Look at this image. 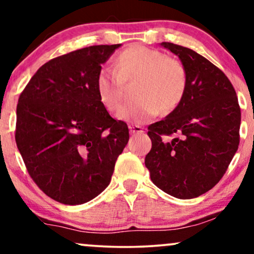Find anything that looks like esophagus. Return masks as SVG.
<instances>
[{
  "label": "esophagus",
  "mask_w": 254,
  "mask_h": 254,
  "mask_svg": "<svg viewBox=\"0 0 254 254\" xmlns=\"http://www.w3.org/2000/svg\"><path fill=\"white\" fill-rule=\"evenodd\" d=\"M129 129H130V132L131 133H141V132H143V127H139V125H136V124H130L129 125Z\"/></svg>",
  "instance_id": "1"
}]
</instances>
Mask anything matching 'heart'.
Returning <instances> with one entry per match:
<instances>
[{"mask_svg": "<svg viewBox=\"0 0 254 254\" xmlns=\"http://www.w3.org/2000/svg\"><path fill=\"white\" fill-rule=\"evenodd\" d=\"M135 81L136 101L125 107L121 117L144 123L160 111L168 115L182 104L189 77L184 64L176 58L139 44L130 45L116 57L115 71L103 68L95 78V90L104 109L118 116L123 107L124 84Z\"/></svg>", "mask_w": 254, "mask_h": 254, "instance_id": "obj_1", "label": "heart"}]
</instances>
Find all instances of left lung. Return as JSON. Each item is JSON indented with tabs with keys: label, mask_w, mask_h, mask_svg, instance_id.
I'll return each mask as SVG.
<instances>
[{
	"label": "left lung",
	"mask_w": 254,
	"mask_h": 254,
	"mask_svg": "<svg viewBox=\"0 0 254 254\" xmlns=\"http://www.w3.org/2000/svg\"><path fill=\"white\" fill-rule=\"evenodd\" d=\"M186 68L188 90L164 121L148 127L145 167L159 189L180 199L196 198L222 179L240 142L241 111L224 72L202 55L164 42ZM177 134L167 142L164 136Z\"/></svg>",
	"instance_id": "obj_1"
}]
</instances>
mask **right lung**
<instances>
[{
	"label": "right lung",
	"instance_id": "add662e5",
	"mask_svg": "<svg viewBox=\"0 0 254 254\" xmlns=\"http://www.w3.org/2000/svg\"><path fill=\"white\" fill-rule=\"evenodd\" d=\"M121 44L78 49L46 62L16 106L15 142L33 182L46 196L76 205L109 186L129 129L104 109L95 78Z\"/></svg>",
	"mask_w": 254,
	"mask_h": 254
}]
</instances>
